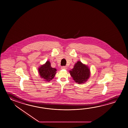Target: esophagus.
Here are the masks:
<instances>
[{"instance_id": "esophagus-1", "label": "esophagus", "mask_w": 128, "mask_h": 128, "mask_svg": "<svg viewBox=\"0 0 128 128\" xmlns=\"http://www.w3.org/2000/svg\"><path fill=\"white\" fill-rule=\"evenodd\" d=\"M61 68L62 69H67V67H66V66H62V67H61Z\"/></svg>"}]
</instances>
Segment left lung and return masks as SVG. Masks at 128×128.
Returning <instances> with one entry per match:
<instances>
[{
    "label": "left lung",
    "instance_id": "8db88e82",
    "mask_svg": "<svg viewBox=\"0 0 128 128\" xmlns=\"http://www.w3.org/2000/svg\"><path fill=\"white\" fill-rule=\"evenodd\" d=\"M73 80L78 84H84L87 81L90 76V70L87 65L81 61H77L73 68L69 71Z\"/></svg>",
    "mask_w": 128,
    "mask_h": 128
}]
</instances>
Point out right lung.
I'll list each match as a JSON object with an SVG mask.
<instances>
[{
  "label": "right lung",
  "mask_w": 128,
  "mask_h": 128,
  "mask_svg": "<svg viewBox=\"0 0 128 128\" xmlns=\"http://www.w3.org/2000/svg\"><path fill=\"white\" fill-rule=\"evenodd\" d=\"M57 70L51 67L50 61H47L44 64L41 65L38 68V72L41 78L47 82H49L54 78Z\"/></svg>",
  "instance_id": "1"
}]
</instances>
